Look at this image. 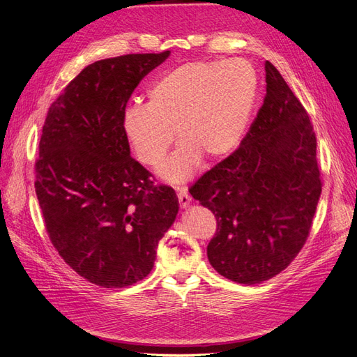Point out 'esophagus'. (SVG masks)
Masks as SVG:
<instances>
[{"label": "esophagus", "mask_w": 357, "mask_h": 357, "mask_svg": "<svg viewBox=\"0 0 357 357\" xmlns=\"http://www.w3.org/2000/svg\"><path fill=\"white\" fill-rule=\"evenodd\" d=\"M177 198H178V202H180V207H181V208H186L188 205L190 204V197H189V193H188V189H186V188H180V189H178Z\"/></svg>", "instance_id": "1"}]
</instances>
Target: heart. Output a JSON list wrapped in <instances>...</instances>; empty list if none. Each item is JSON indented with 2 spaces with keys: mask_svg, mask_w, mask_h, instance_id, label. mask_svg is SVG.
Instances as JSON below:
<instances>
[{
  "mask_svg": "<svg viewBox=\"0 0 357 357\" xmlns=\"http://www.w3.org/2000/svg\"><path fill=\"white\" fill-rule=\"evenodd\" d=\"M257 92V75L243 59L197 61L168 71L131 105L123 131L135 158L156 168L174 139L181 143L160 167L171 183L188 180L201 156L219 158L238 144Z\"/></svg>",
  "mask_w": 357,
  "mask_h": 357,
  "instance_id": "1",
  "label": "heart"
}]
</instances>
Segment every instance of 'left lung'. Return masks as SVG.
<instances>
[{"label":"left lung","mask_w":357,"mask_h":357,"mask_svg":"<svg viewBox=\"0 0 357 357\" xmlns=\"http://www.w3.org/2000/svg\"><path fill=\"white\" fill-rule=\"evenodd\" d=\"M265 82L264 104L240 146L189 188L218 222L207 245L211 266L241 284L264 283L291 264L323 186L304 105L269 61Z\"/></svg>","instance_id":"1"}]
</instances>
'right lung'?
I'll return each mask as SVG.
<instances>
[{
  "label": "right lung",
  "mask_w": 357,
  "mask_h": 357,
  "mask_svg": "<svg viewBox=\"0 0 357 357\" xmlns=\"http://www.w3.org/2000/svg\"><path fill=\"white\" fill-rule=\"evenodd\" d=\"M169 56L131 53L83 68L49 107L36 193L46 231L70 268L101 287H126L153 269L178 199L131 156L123 116L132 92Z\"/></svg>",
  "instance_id": "obj_1"
}]
</instances>
